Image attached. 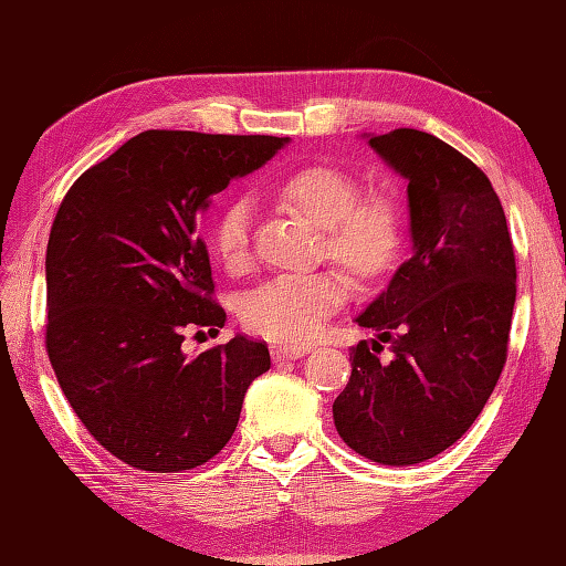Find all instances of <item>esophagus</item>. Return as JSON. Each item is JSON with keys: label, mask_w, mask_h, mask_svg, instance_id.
<instances>
[{"label": "esophagus", "mask_w": 566, "mask_h": 566, "mask_svg": "<svg viewBox=\"0 0 566 566\" xmlns=\"http://www.w3.org/2000/svg\"><path fill=\"white\" fill-rule=\"evenodd\" d=\"M306 346H272V358L274 360H296L306 356Z\"/></svg>", "instance_id": "esophagus-1"}]
</instances>
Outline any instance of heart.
I'll return each mask as SVG.
<instances>
[{
	"mask_svg": "<svg viewBox=\"0 0 566 566\" xmlns=\"http://www.w3.org/2000/svg\"><path fill=\"white\" fill-rule=\"evenodd\" d=\"M274 196L284 208L321 228L328 258L346 264L363 280L385 272L400 250V206L387 193H360L358 181L336 166H302L274 186ZM210 242L228 270L245 268L250 262L248 198L232 196L218 210ZM348 294L350 282L340 270L280 274L242 298L240 314L262 336L306 343L321 334L328 316L346 302Z\"/></svg>",
	"mask_w": 566,
	"mask_h": 566,
	"instance_id": "heart-1",
	"label": "heart"
}]
</instances>
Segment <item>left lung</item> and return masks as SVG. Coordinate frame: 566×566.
<instances>
[{"label": "left lung", "instance_id": "obj_1", "mask_svg": "<svg viewBox=\"0 0 566 566\" xmlns=\"http://www.w3.org/2000/svg\"><path fill=\"white\" fill-rule=\"evenodd\" d=\"M368 144L407 181L412 250L356 318L378 338L350 348L334 424L360 457L409 467L467 434L501 378L515 252L501 198L461 151L407 127ZM382 342L390 361L377 356Z\"/></svg>", "mask_w": 566, "mask_h": 566}]
</instances>
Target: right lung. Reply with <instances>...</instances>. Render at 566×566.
Wrapping results in <instances>:
<instances>
[{
    "label": "right lung",
    "instance_id": "obj_1",
    "mask_svg": "<svg viewBox=\"0 0 566 566\" xmlns=\"http://www.w3.org/2000/svg\"><path fill=\"white\" fill-rule=\"evenodd\" d=\"M286 137L147 129L91 166L46 248V350L99 447L179 473L223 449L270 350L245 336L188 358L184 331L226 326L198 213L268 164Z\"/></svg>",
    "mask_w": 566,
    "mask_h": 566
}]
</instances>
